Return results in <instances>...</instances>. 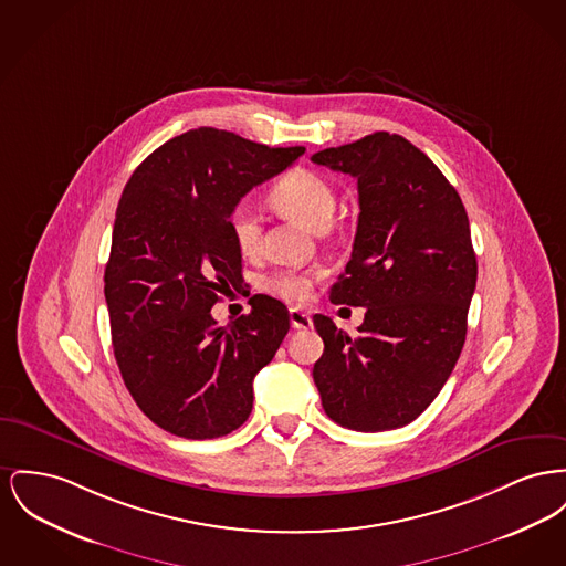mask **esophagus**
I'll return each mask as SVG.
<instances>
[{"instance_id":"obj_1","label":"esophagus","mask_w":566,"mask_h":566,"mask_svg":"<svg viewBox=\"0 0 566 566\" xmlns=\"http://www.w3.org/2000/svg\"><path fill=\"white\" fill-rule=\"evenodd\" d=\"M291 327L293 329H310L312 327L310 314H305L301 310H291Z\"/></svg>"}]
</instances>
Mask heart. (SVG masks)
<instances>
[{
    "instance_id": "1",
    "label": "heart",
    "mask_w": 566,
    "mask_h": 566,
    "mask_svg": "<svg viewBox=\"0 0 566 566\" xmlns=\"http://www.w3.org/2000/svg\"><path fill=\"white\" fill-rule=\"evenodd\" d=\"M269 197L275 207L301 220L314 231H325L335 211V195L332 184L307 168H293L284 172L271 188ZM231 233L243 254L256 250L261 241V216L250 202H239L231 211ZM312 275L291 269L275 271L263 280V291L273 297L301 303L312 293Z\"/></svg>"
}]
</instances>
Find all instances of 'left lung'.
Listing matches in <instances>:
<instances>
[{"mask_svg": "<svg viewBox=\"0 0 566 566\" xmlns=\"http://www.w3.org/2000/svg\"><path fill=\"white\" fill-rule=\"evenodd\" d=\"M312 163L357 179L353 254L329 300L366 307L357 337L314 316L325 353L312 376L327 417L342 428L396 430L432 403L464 348L476 286L464 202L399 134H367Z\"/></svg>", "mask_w": 566, "mask_h": 566, "instance_id": "obj_1", "label": "left lung"}]
</instances>
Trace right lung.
Returning <instances> with one entry per match:
<instances>
[{
  "label": "right lung",
  "instance_id": "obj_1",
  "mask_svg": "<svg viewBox=\"0 0 566 566\" xmlns=\"http://www.w3.org/2000/svg\"><path fill=\"white\" fill-rule=\"evenodd\" d=\"M305 147H266L216 128L179 134L134 170L117 205L104 297L122 378L163 430L207 440L252 412V380L291 329L282 301L218 327L211 307L243 282L231 211Z\"/></svg>",
  "mask_w": 566,
  "mask_h": 566
}]
</instances>
